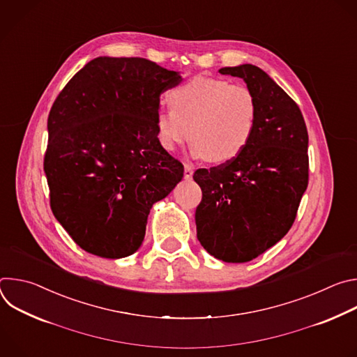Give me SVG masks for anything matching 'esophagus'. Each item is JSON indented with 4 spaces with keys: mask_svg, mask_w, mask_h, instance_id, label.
I'll use <instances>...</instances> for the list:
<instances>
[{
    "mask_svg": "<svg viewBox=\"0 0 357 357\" xmlns=\"http://www.w3.org/2000/svg\"><path fill=\"white\" fill-rule=\"evenodd\" d=\"M185 179H192V175H193V167L189 165V164H185Z\"/></svg>",
    "mask_w": 357,
    "mask_h": 357,
    "instance_id": "1",
    "label": "esophagus"
}]
</instances>
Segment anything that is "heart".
<instances>
[{"mask_svg":"<svg viewBox=\"0 0 357 357\" xmlns=\"http://www.w3.org/2000/svg\"><path fill=\"white\" fill-rule=\"evenodd\" d=\"M168 100L172 110L158 112L155 120L158 142L168 152L190 139L195 157L225 164L243 154L256 130L259 105L247 86L196 76Z\"/></svg>","mask_w":357,"mask_h":357,"instance_id":"1","label":"heart"}]
</instances>
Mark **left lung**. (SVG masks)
<instances>
[{
    "label": "left lung",
    "instance_id": "8db88e82",
    "mask_svg": "<svg viewBox=\"0 0 357 357\" xmlns=\"http://www.w3.org/2000/svg\"><path fill=\"white\" fill-rule=\"evenodd\" d=\"M240 77L259 105L250 144L237 158L197 169L202 202L195 220L197 240L226 263L259 257L291 229L308 186V131L295 101L260 68H222Z\"/></svg>",
    "mask_w": 357,
    "mask_h": 357
}]
</instances>
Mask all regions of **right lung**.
I'll list each match as a JSON object with an SVG mask.
<instances>
[{
  "label": "right lung",
  "instance_id": "1",
  "mask_svg": "<svg viewBox=\"0 0 357 357\" xmlns=\"http://www.w3.org/2000/svg\"><path fill=\"white\" fill-rule=\"evenodd\" d=\"M179 72L144 58L100 56L59 93L47 117L43 161L50 208L84 251L103 259L135 252L149 211L183 178L160 145V96Z\"/></svg>",
  "mask_w": 357,
  "mask_h": 357
}]
</instances>
